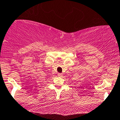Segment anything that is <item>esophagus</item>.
<instances>
[{
    "mask_svg": "<svg viewBox=\"0 0 120 120\" xmlns=\"http://www.w3.org/2000/svg\"><path fill=\"white\" fill-rule=\"evenodd\" d=\"M57 75H58V77H62L63 74H61V73H59V74H57Z\"/></svg>",
    "mask_w": 120,
    "mask_h": 120,
    "instance_id": "obj_1",
    "label": "esophagus"
}]
</instances>
